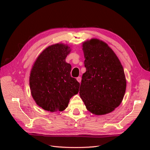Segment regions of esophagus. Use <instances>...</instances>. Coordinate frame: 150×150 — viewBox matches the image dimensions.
Masks as SVG:
<instances>
[{"instance_id": "34e87169", "label": "esophagus", "mask_w": 150, "mask_h": 150, "mask_svg": "<svg viewBox=\"0 0 150 150\" xmlns=\"http://www.w3.org/2000/svg\"><path fill=\"white\" fill-rule=\"evenodd\" d=\"M81 80H82V78L81 77H78L77 78V81L79 82V83H81Z\"/></svg>"}]
</instances>
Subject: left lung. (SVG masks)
<instances>
[{"label": "left lung", "instance_id": "8db88e82", "mask_svg": "<svg viewBox=\"0 0 150 150\" xmlns=\"http://www.w3.org/2000/svg\"><path fill=\"white\" fill-rule=\"evenodd\" d=\"M84 66L80 87L86 109L96 115L113 111L122 103L126 80L123 67L108 44L97 39L82 43Z\"/></svg>", "mask_w": 150, "mask_h": 150}]
</instances>
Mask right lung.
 <instances>
[{"label":"right lung","mask_w":150,"mask_h":150,"mask_svg":"<svg viewBox=\"0 0 150 150\" xmlns=\"http://www.w3.org/2000/svg\"><path fill=\"white\" fill-rule=\"evenodd\" d=\"M70 52L67 44H53L42 51L32 66L31 93L36 104L44 110H64L70 98L78 93L80 84L71 77V66L65 60Z\"/></svg>","instance_id":"add662e5"}]
</instances>
